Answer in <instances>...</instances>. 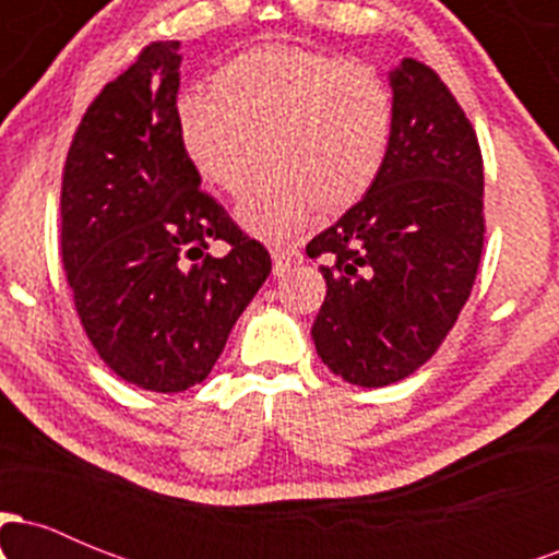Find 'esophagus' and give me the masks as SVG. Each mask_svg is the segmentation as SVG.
I'll use <instances>...</instances> for the list:
<instances>
[{"label": "esophagus", "instance_id": "esophagus-1", "mask_svg": "<svg viewBox=\"0 0 559 559\" xmlns=\"http://www.w3.org/2000/svg\"><path fill=\"white\" fill-rule=\"evenodd\" d=\"M271 254H273V267H275V273H284L286 267L292 265V262L299 258L297 247H273Z\"/></svg>", "mask_w": 559, "mask_h": 559}]
</instances>
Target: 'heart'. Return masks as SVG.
<instances>
[{"label":"heart","mask_w":559,"mask_h":559,"mask_svg":"<svg viewBox=\"0 0 559 559\" xmlns=\"http://www.w3.org/2000/svg\"><path fill=\"white\" fill-rule=\"evenodd\" d=\"M178 141L204 181L236 194L260 236H286L312 204L338 210L376 181L394 133V94L376 68L299 47H260L230 60L217 86L176 102Z\"/></svg>","instance_id":"obj_1"}]
</instances>
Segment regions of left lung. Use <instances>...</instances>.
Segmentation results:
<instances>
[{
  "mask_svg": "<svg viewBox=\"0 0 559 559\" xmlns=\"http://www.w3.org/2000/svg\"><path fill=\"white\" fill-rule=\"evenodd\" d=\"M389 155L355 207L307 243L323 260L316 349L357 386H389L426 365L454 329L484 252L478 136L436 70L391 73Z\"/></svg>",
  "mask_w": 559,
  "mask_h": 559,
  "instance_id": "left-lung-1",
  "label": "left lung"
}]
</instances>
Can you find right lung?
I'll return each mask as SVG.
<instances>
[{
	"label": "right lung",
	"mask_w": 559,
	"mask_h": 559,
	"mask_svg": "<svg viewBox=\"0 0 559 559\" xmlns=\"http://www.w3.org/2000/svg\"><path fill=\"white\" fill-rule=\"evenodd\" d=\"M178 41H152L81 118L62 173V265L96 355L159 394L207 378L271 275V254L207 191L178 141ZM210 240H226L215 259Z\"/></svg>",
	"instance_id": "right-lung-1"
}]
</instances>
